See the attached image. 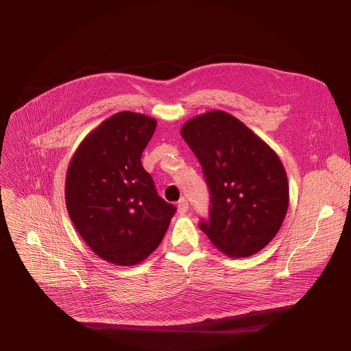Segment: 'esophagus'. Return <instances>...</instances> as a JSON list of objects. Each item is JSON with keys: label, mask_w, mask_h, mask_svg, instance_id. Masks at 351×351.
<instances>
[{"label": "esophagus", "mask_w": 351, "mask_h": 351, "mask_svg": "<svg viewBox=\"0 0 351 351\" xmlns=\"http://www.w3.org/2000/svg\"><path fill=\"white\" fill-rule=\"evenodd\" d=\"M188 209H189L188 200H186L185 197H182V199L178 202V213H179V215H183V213L188 212Z\"/></svg>", "instance_id": "34e87169"}]
</instances>
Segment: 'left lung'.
Instances as JSON below:
<instances>
[{
    "mask_svg": "<svg viewBox=\"0 0 351 351\" xmlns=\"http://www.w3.org/2000/svg\"><path fill=\"white\" fill-rule=\"evenodd\" d=\"M180 135L199 159L210 191L202 232L226 256L261 252L278 234L289 208L287 175L278 154L219 109L185 122Z\"/></svg>",
    "mask_w": 351,
    "mask_h": 351,
    "instance_id": "obj_1",
    "label": "left lung"
}]
</instances>
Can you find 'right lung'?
<instances>
[{
	"label": "right lung",
	"mask_w": 351,
	"mask_h": 351,
	"mask_svg": "<svg viewBox=\"0 0 351 351\" xmlns=\"http://www.w3.org/2000/svg\"><path fill=\"white\" fill-rule=\"evenodd\" d=\"M156 119L123 110L89 132L65 179L69 217L85 243L117 266L145 261L162 242L176 208L141 163Z\"/></svg>",
	"instance_id": "add662e5"
}]
</instances>
